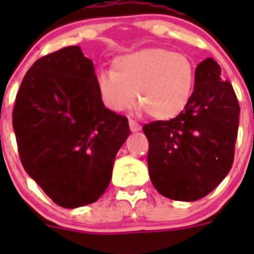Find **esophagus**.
<instances>
[{"label": "esophagus", "mask_w": 254, "mask_h": 254, "mask_svg": "<svg viewBox=\"0 0 254 254\" xmlns=\"http://www.w3.org/2000/svg\"><path fill=\"white\" fill-rule=\"evenodd\" d=\"M128 123H129V128H131L132 132H137V131H140V129H141V126L138 125L136 121H133V120H131V118H129Z\"/></svg>", "instance_id": "obj_1"}]
</instances>
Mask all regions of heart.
Listing matches in <instances>:
<instances>
[{"instance_id":"heart-1","label":"heart","mask_w":254,"mask_h":254,"mask_svg":"<svg viewBox=\"0 0 254 254\" xmlns=\"http://www.w3.org/2000/svg\"><path fill=\"white\" fill-rule=\"evenodd\" d=\"M194 66L186 55L164 48H143L113 61V69L96 75V89L105 107L114 112L140 100L138 112L158 120L178 116L193 91ZM136 96H134V91Z\"/></svg>"}]
</instances>
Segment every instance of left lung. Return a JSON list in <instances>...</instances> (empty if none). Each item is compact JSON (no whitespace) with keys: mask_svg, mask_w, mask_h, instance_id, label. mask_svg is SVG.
<instances>
[{"mask_svg":"<svg viewBox=\"0 0 254 254\" xmlns=\"http://www.w3.org/2000/svg\"><path fill=\"white\" fill-rule=\"evenodd\" d=\"M239 113L232 84L221 78L216 61L206 58L194 71L185 109L143 126L149 174L159 193L190 202L212 192L232 169Z\"/></svg>","mask_w":254,"mask_h":254,"instance_id":"left-lung-1","label":"left lung"}]
</instances>
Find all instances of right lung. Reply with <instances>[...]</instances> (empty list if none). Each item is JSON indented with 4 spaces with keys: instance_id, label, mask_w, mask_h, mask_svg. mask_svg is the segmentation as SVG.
Masks as SVG:
<instances>
[{
    "instance_id": "1",
    "label": "right lung",
    "mask_w": 254,
    "mask_h": 254,
    "mask_svg": "<svg viewBox=\"0 0 254 254\" xmlns=\"http://www.w3.org/2000/svg\"><path fill=\"white\" fill-rule=\"evenodd\" d=\"M25 172L64 208L100 198L128 121L104 107L93 61L78 46L39 58L22 78L12 113Z\"/></svg>"
}]
</instances>
